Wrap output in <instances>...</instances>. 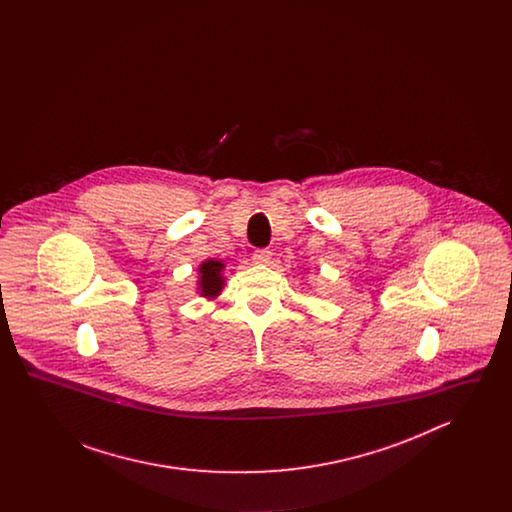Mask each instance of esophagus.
Segmentation results:
<instances>
[{
    "mask_svg": "<svg viewBox=\"0 0 512 512\" xmlns=\"http://www.w3.org/2000/svg\"><path fill=\"white\" fill-rule=\"evenodd\" d=\"M270 251L268 249H255L253 251V261L255 263H261V265H267L268 261H270Z\"/></svg>",
    "mask_w": 512,
    "mask_h": 512,
    "instance_id": "esophagus-1",
    "label": "esophagus"
}]
</instances>
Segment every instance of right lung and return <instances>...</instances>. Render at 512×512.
I'll return each mask as SVG.
<instances>
[{"label": "right lung", "mask_w": 512, "mask_h": 512, "mask_svg": "<svg viewBox=\"0 0 512 512\" xmlns=\"http://www.w3.org/2000/svg\"><path fill=\"white\" fill-rule=\"evenodd\" d=\"M222 263L220 261H205L199 272H201V293L203 295H217L222 288Z\"/></svg>", "instance_id": "obj_1"}]
</instances>
